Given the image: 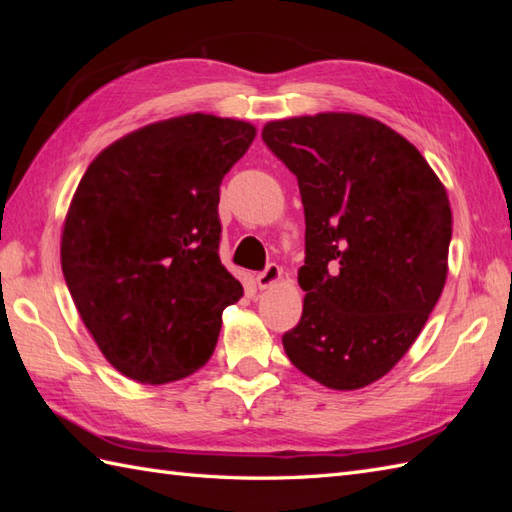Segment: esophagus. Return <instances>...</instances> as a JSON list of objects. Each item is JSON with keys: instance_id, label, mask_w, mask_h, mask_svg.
I'll return each mask as SVG.
<instances>
[{"instance_id": "34e87169", "label": "esophagus", "mask_w": 512, "mask_h": 512, "mask_svg": "<svg viewBox=\"0 0 512 512\" xmlns=\"http://www.w3.org/2000/svg\"><path fill=\"white\" fill-rule=\"evenodd\" d=\"M281 279V268L277 266V264H268L262 273H257V277H255V281H257V286L259 288H270L275 284V281H279Z\"/></svg>"}]
</instances>
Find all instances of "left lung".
<instances>
[{"instance_id": "left-lung-1", "label": "left lung", "mask_w": 512, "mask_h": 512, "mask_svg": "<svg viewBox=\"0 0 512 512\" xmlns=\"http://www.w3.org/2000/svg\"><path fill=\"white\" fill-rule=\"evenodd\" d=\"M262 138L306 213V299L284 350L317 383L361 389L407 354L442 295L447 191L409 140L361 114L273 121Z\"/></svg>"}]
</instances>
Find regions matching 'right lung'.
<instances>
[{
    "instance_id": "right-lung-1",
    "label": "right lung",
    "mask_w": 512,
    "mask_h": 512,
    "mask_svg": "<svg viewBox=\"0 0 512 512\" xmlns=\"http://www.w3.org/2000/svg\"><path fill=\"white\" fill-rule=\"evenodd\" d=\"M255 127L187 114L103 149L65 217L61 268L103 356L162 385L209 361L244 288L220 262V184Z\"/></svg>"
}]
</instances>
